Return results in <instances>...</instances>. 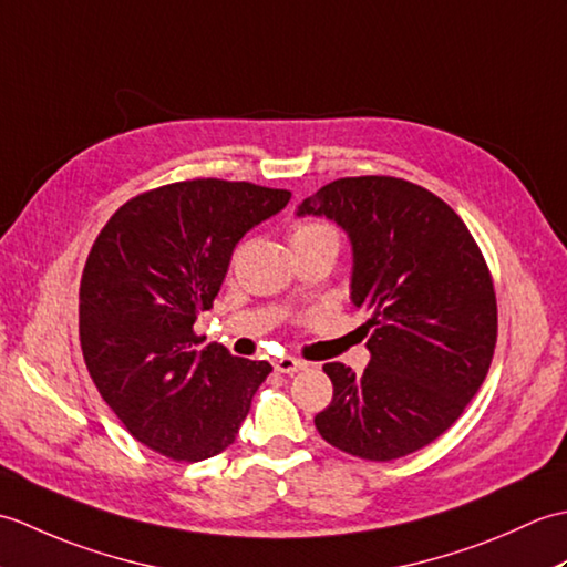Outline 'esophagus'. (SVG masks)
<instances>
[{
    "instance_id": "34e87169",
    "label": "esophagus",
    "mask_w": 567,
    "mask_h": 567,
    "mask_svg": "<svg viewBox=\"0 0 567 567\" xmlns=\"http://www.w3.org/2000/svg\"><path fill=\"white\" fill-rule=\"evenodd\" d=\"M305 368H307L305 360L292 358V355H287V358H277V360H275V370H277V372H285V375H295V372L305 370Z\"/></svg>"
}]
</instances>
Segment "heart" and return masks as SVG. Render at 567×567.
I'll use <instances>...</instances> for the list:
<instances>
[{"label": "heart", "mask_w": 567, "mask_h": 567, "mask_svg": "<svg viewBox=\"0 0 567 567\" xmlns=\"http://www.w3.org/2000/svg\"><path fill=\"white\" fill-rule=\"evenodd\" d=\"M323 238H336L331 226L321 224V221H299L292 226V231H290V246L317 244V240H323Z\"/></svg>", "instance_id": "b5f03b06"}]
</instances>
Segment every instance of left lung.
<instances>
[{
	"label": "left lung",
	"instance_id": "obj_1",
	"mask_svg": "<svg viewBox=\"0 0 567 567\" xmlns=\"http://www.w3.org/2000/svg\"><path fill=\"white\" fill-rule=\"evenodd\" d=\"M353 244L351 297L370 311V365L327 363L321 439L365 461H394L449 431L473 400L497 346V297L483 250L433 192L390 175L341 177L299 204Z\"/></svg>",
	"mask_w": 567,
	"mask_h": 567
}]
</instances>
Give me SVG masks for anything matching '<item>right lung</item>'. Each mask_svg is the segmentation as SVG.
I'll list each match as a JSON object with an SVG mask.
<instances>
[{
    "label": "right lung",
    "mask_w": 567,
    "mask_h": 567,
    "mask_svg": "<svg viewBox=\"0 0 567 567\" xmlns=\"http://www.w3.org/2000/svg\"><path fill=\"white\" fill-rule=\"evenodd\" d=\"M292 192L197 177L122 204L104 224L80 280V346L94 388L138 443L197 463L234 443L272 365L202 343L248 228Z\"/></svg>",
    "instance_id": "add662e5"
}]
</instances>
